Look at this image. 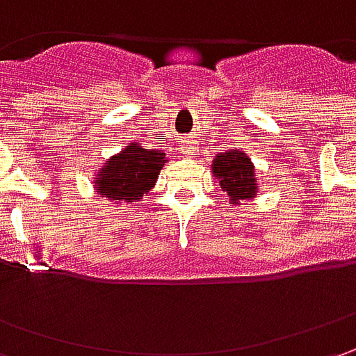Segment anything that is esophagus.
I'll use <instances>...</instances> for the list:
<instances>
[{"label": "esophagus", "instance_id": "obj_1", "mask_svg": "<svg viewBox=\"0 0 356 356\" xmlns=\"http://www.w3.org/2000/svg\"><path fill=\"white\" fill-rule=\"evenodd\" d=\"M182 154H184L186 158H190L192 154H194V140H184V144H182Z\"/></svg>", "mask_w": 356, "mask_h": 356}]
</instances>
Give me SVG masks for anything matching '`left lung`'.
<instances>
[{
	"label": "left lung",
	"instance_id": "8db88e82",
	"mask_svg": "<svg viewBox=\"0 0 356 356\" xmlns=\"http://www.w3.org/2000/svg\"><path fill=\"white\" fill-rule=\"evenodd\" d=\"M212 174L234 206H241L243 202L248 204L259 192L252 158L239 148H229L213 158Z\"/></svg>",
	"mask_w": 356,
	"mask_h": 356
}]
</instances>
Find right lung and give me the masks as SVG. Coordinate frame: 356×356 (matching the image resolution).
I'll list each match as a JSON object with an SVG mask.
<instances>
[{"mask_svg":"<svg viewBox=\"0 0 356 356\" xmlns=\"http://www.w3.org/2000/svg\"><path fill=\"white\" fill-rule=\"evenodd\" d=\"M166 162L164 152L144 148L140 143H130L124 150L104 160L92 186L97 194L115 204L140 202L144 194L154 188Z\"/></svg>","mask_w":356,"mask_h":356,"instance_id":"right-lung-1","label":"right lung"}]
</instances>
